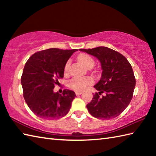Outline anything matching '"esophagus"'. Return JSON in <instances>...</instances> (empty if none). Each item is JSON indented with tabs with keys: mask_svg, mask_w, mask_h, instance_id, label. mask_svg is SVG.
Returning a JSON list of instances; mask_svg holds the SVG:
<instances>
[{
	"mask_svg": "<svg viewBox=\"0 0 156 156\" xmlns=\"http://www.w3.org/2000/svg\"><path fill=\"white\" fill-rule=\"evenodd\" d=\"M75 93H76V95H80V94L82 93V92H80V91H76V92H75Z\"/></svg>",
	"mask_w": 156,
	"mask_h": 156,
	"instance_id": "esophagus-1",
	"label": "esophagus"
}]
</instances>
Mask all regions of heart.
<instances>
[{"label":"heart","instance_id":"b5f03b06","mask_svg":"<svg viewBox=\"0 0 156 156\" xmlns=\"http://www.w3.org/2000/svg\"><path fill=\"white\" fill-rule=\"evenodd\" d=\"M78 61L83 64L86 68H92L94 65V60L91 56L86 54H81L78 57ZM69 62H67L65 67L64 72L67 74L69 70ZM93 83V79L91 77H74L69 82V87L76 91H82L87 88L88 86Z\"/></svg>","mask_w":156,"mask_h":156}]
</instances>
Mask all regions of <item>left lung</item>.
<instances>
[{"mask_svg":"<svg viewBox=\"0 0 156 156\" xmlns=\"http://www.w3.org/2000/svg\"><path fill=\"white\" fill-rule=\"evenodd\" d=\"M80 50L98 58L102 69L101 80L94 87L98 93L87 105L89 112L101 119L117 117L133 98L135 78L130 63L120 53L107 47ZM102 93L105 94L100 97Z\"/></svg>","mask_w":156,"mask_h":156,"instance_id":"obj_1","label":"left lung"}]
</instances>
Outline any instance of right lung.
<instances>
[{"label": "right lung", "mask_w": 156, "mask_h": 156, "mask_svg": "<svg viewBox=\"0 0 156 156\" xmlns=\"http://www.w3.org/2000/svg\"><path fill=\"white\" fill-rule=\"evenodd\" d=\"M78 49L50 48L33 54L26 62L21 76L23 97L37 117L57 119L68 113L75 92L65 89L62 94L54 92L58 79L63 78L66 62Z\"/></svg>", "instance_id": "add662e5"}]
</instances>
